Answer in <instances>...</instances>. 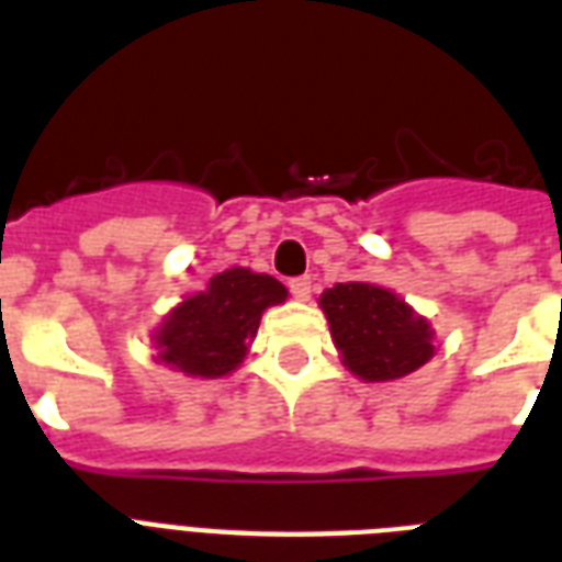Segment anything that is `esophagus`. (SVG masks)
<instances>
[{"instance_id":"esophagus-1","label":"esophagus","mask_w":562,"mask_h":562,"mask_svg":"<svg viewBox=\"0 0 562 562\" xmlns=\"http://www.w3.org/2000/svg\"><path fill=\"white\" fill-rule=\"evenodd\" d=\"M289 291L297 300H308L312 297V277H294V280H289Z\"/></svg>"}]
</instances>
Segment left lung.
<instances>
[{"mask_svg": "<svg viewBox=\"0 0 562 562\" xmlns=\"http://www.w3.org/2000/svg\"><path fill=\"white\" fill-rule=\"evenodd\" d=\"M344 364L368 382L414 373L431 356V329L396 294L370 282H338L321 297Z\"/></svg>", "mask_w": 562, "mask_h": 562, "instance_id": "8db88e82", "label": "left lung"}]
</instances>
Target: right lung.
<instances>
[{
	"mask_svg": "<svg viewBox=\"0 0 562 562\" xmlns=\"http://www.w3.org/2000/svg\"><path fill=\"white\" fill-rule=\"evenodd\" d=\"M285 297V285L268 273L247 268L215 273L210 289L183 300L157 329L160 361L201 379L227 375L245 359L265 308Z\"/></svg>",
	"mask_w": 562,
	"mask_h": 562,
	"instance_id": "obj_1",
	"label": "right lung"
}]
</instances>
